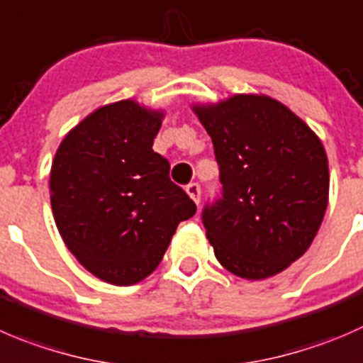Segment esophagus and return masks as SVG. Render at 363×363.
I'll list each match as a JSON object with an SVG mask.
<instances>
[{
  "instance_id": "34e87169",
  "label": "esophagus",
  "mask_w": 363,
  "mask_h": 363,
  "mask_svg": "<svg viewBox=\"0 0 363 363\" xmlns=\"http://www.w3.org/2000/svg\"><path fill=\"white\" fill-rule=\"evenodd\" d=\"M186 193H188L189 199H191L193 202L199 206V202H200V186L196 184V182H191V184L186 186Z\"/></svg>"
}]
</instances>
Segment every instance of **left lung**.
<instances>
[{"label":"left lung","mask_w":363,"mask_h":363,"mask_svg":"<svg viewBox=\"0 0 363 363\" xmlns=\"http://www.w3.org/2000/svg\"><path fill=\"white\" fill-rule=\"evenodd\" d=\"M191 110L220 164L223 193L202 214L218 262L246 280L279 275L307 252L325 218L330 172L321 140L262 94Z\"/></svg>","instance_id":"1"}]
</instances>
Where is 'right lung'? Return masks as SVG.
Returning <instances> with one entry per match:
<instances>
[{
  "instance_id": "obj_1",
  "label": "right lung",
  "mask_w": 363,
  "mask_h": 363,
  "mask_svg": "<svg viewBox=\"0 0 363 363\" xmlns=\"http://www.w3.org/2000/svg\"><path fill=\"white\" fill-rule=\"evenodd\" d=\"M164 118L135 99L104 104L74 125L51 164L55 223L77 262L113 286L142 282L160 266L196 206L154 152Z\"/></svg>"
}]
</instances>
